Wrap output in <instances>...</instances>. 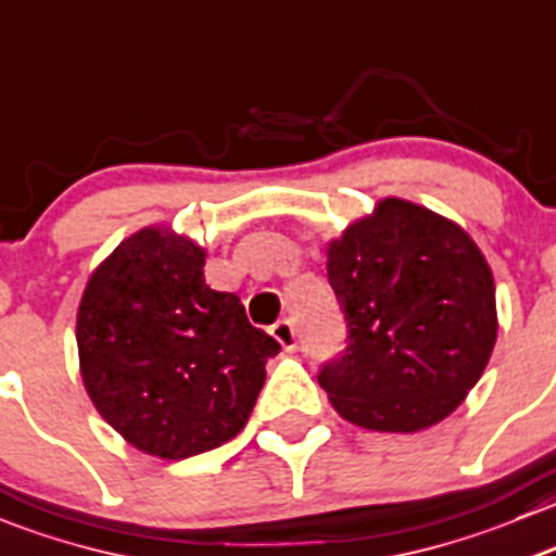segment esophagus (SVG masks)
Instances as JSON below:
<instances>
[{"label": "esophagus", "instance_id": "1", "mask_svg": "<svg viewBox=\"0 0 556 556\" xmlns=\"http://www.w3.org/2000/svg\"><path fill=\"white\" fill-rule=\"evenodd\" d=\"M271 337L282 344L285 350L299 348V331H295L293 320H279L271 326Z\"/></svg>", "mask_w": 556, "mask_h": 556}]
</instances>
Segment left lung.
Returning <instances> with one entry per match:
<instances>
[{
	"label": "left lung",
	"instance_id": "obj_1",
	"mask_svg": "<svg viewBox=\"0 0 556 556\" xmlns=\"http://www.w3.org/2000/svg\"><path fill=\"white\" fill-rule=\"evenodd\" d=\"M348 348L317 382L344 421L418 432L454 413L497 342L494 277L456 223L386 198L328 244Z\"/></svg>",
	"mask_w": 556,
	"mask_h": 556
}]
</instances>
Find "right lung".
Wrapping results in <instances>:
<instances>
[{"instance_id": "right-lung-1", "label": "right lung", "mask_w": 556, "mask_h": 556, "mask_svg": "<svg viewBox=\"0 0 556 556\" xmlns=\"http://www.w3.org/2000/svg\"><path fill=\"white\" fill-rule=\"evenodd\" d=\"M203 263L187 236L143 228L94 268L78 306L86 393L129 445L160 459L233 440L279 353L239 295L208 288Z\"/></svg>"}]
</instances>
